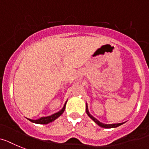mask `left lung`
Listing matches in <instances>:
<instances>
[{
  "label": "left lung",
  "mask_w": 149,
  "mask_h": 149,
  "mask_svg": "<svg viewBox=\"0 0 149 149\" xmlns=\"http://www.w3.org/2000/svg\"><path fill=\"white\" fill-rule=\"evenodd\" d=\"M86 113H87V114H88V117H89L92 120H94V122H95V123H96L98 125V126H100L101 127H103V128H107V129H108V128H115V127H119V126L122 125L123 123H112V124H104V123H102V122H100V121H98V120L96 119V118H95L93 116H92V115L90 114L89 112H88V106H87V104H86Z\"/></svg>",
  "instance_id": "1"
}]
</instances>
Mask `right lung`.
<instances>
[{
	"mask_svg": "<svg viewBox=\"0 0 149 149\" xmlns=\"http://www.w3.org/2000/svg\"><path fill=\"white\" fill-rule=\"evenodd\" d=\"M66 103H67V102H66ZM66 103H65L63 108H62L60 111H58L57 113H54V114L51 115V116H48V117H41V118H39V119L38 120H31V119H28V120L31 121V122H32V123H39V124H47V123H51V122H52V121L55 120L57 117H59L63 113V111H64L65 110V107H66Z\"/></svg>",
	"mask_w": 149,
	"mask_h": 149,
	"instance_id": "1",
	"label": "right lung"
}]
</instances>
